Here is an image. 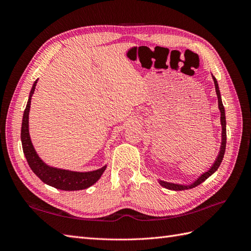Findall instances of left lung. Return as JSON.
Instances as JSON below:
<instances>
[{
  "mask_svg": "<svg viewBox=\"0 0 251 251\" xmlns=\"http://www.w3.org/2000/svg\"><path fill=\"white\" fill-rule=\"evenodd\" d=\"M214 78V82H215V87H216V92H217V96H218V103H219V109L220 112H221V125H222V143H221V148H220V153L217 157V160L215 161L214 165L211 166L209 169V171H207L206 173H204L203 175L197 179L193 184L191 185H180V184H174V183H169V182H164V181H160L159 183H160L162 186H164L165 188L168 189H172V191H184V189H189V188H193L198 186L199 184H201L202 182H204L206 180L209 176H211L212 174H214L218 169L220 164H221L222 160H223V157L225 154V148H226V118H225V110H224V105L222 103L221 100V95H220V90H219V86H218V82L216 80L215 77Z\"/></svg>",
  "mask_w": 251,
  "mask_h": 251,
  "instance_id": "1",
  "label": "left lung"
}]
</instances>
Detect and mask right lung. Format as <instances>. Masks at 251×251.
Here are the masks:
<instances>
[{"mask_svg": "<svg viewBox=\"0 0 251 251\" xmlns=\"http://www.w3.org/2000/svg\"><path fill=\"white\" fill-rule=\"evenodd\" d=\"M36 81H34L31 91H30L29 100L26 105V109L23 115L22 123V131H21V140L22 147L24 155L27 159V162L30 169L39 177L44 183L50 186L55 187L57 189H63V191H79V189H85L93 185L95 182L100 178L102 173L104 172L107 166L96 170L93 172L79 173V172H71L67 170H60L51 168V166L45 164L41 158L37 156L36 151L32 146L31 139H30L28 124H29V110L30 104H31V97L34 93Z\"/></svg>", "mask_w": 251, "mask_h": 251, "instance_id": "add662e5", "label": "right lung"}]
</instances>
